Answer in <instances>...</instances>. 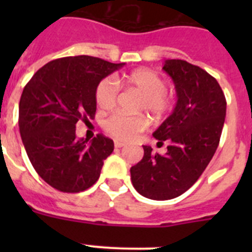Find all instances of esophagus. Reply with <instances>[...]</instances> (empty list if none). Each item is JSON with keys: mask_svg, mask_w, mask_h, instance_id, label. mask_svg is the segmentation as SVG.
<instances>
[{"mask_svg": "<svg viewBox=\"0 0 252 252\" xmlns=\"http://www.w3.org/2000/svg\"><path fill=\"white\" fill-rule=\"evenodd\" d=\"M125 142L119 141V140H115V148H124Z\"/></svg>", "mask_w": 252, "mask_h": 252, "instance_id": "obj_1", "label": "esophagus"}]
</instances>
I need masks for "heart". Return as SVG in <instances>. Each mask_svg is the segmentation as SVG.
<instances>
[{
    "mask_svg": "<svg viewBox=\"0 0 252 252\" xmlns=\"http://www.w3.org/2000/svg\"><path fill=\"white\" fill-rule=\"evenodd\" d=\"M125 86L135 88L142 94L139 110L148 111L151 115L160 117L170 112L173 98L166 93L165 79L151 69H136L122 79ZM117 97V88L108 78L98 82L94 90V99L101 108H111ZM146 126L142 116H130L124 112H115L103 122L104 130L120 140H131L141 132Z\"/></svg>",
    "mask_w": 252,
    "mask_h": 252,
    "instance_id": "obj_1",
    "label": "heart"
}]
</instances>
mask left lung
Returning <instances> with one entry per match:
<instances>
[{
  "mask_svg": "<svg viewBox=\"0 0 252 252\" xmlns=\"http://www.w3.org/2000/svg\"><path fill=\"white\" fill-rule=\"evenodd\" d=\"M162 69L178 99L153 136L168 141V151L154 155L144 145V158L130 169L133 188L154 201L179 197L197 182L217 150L226 117L223 92L206 70L180 59L165 60Z\"/></svg>",
  "mask_w": 252,
  "mask_h": 252,
  "instance_id": "8db88e82",
  "label": "left lung"
}]
</instances>
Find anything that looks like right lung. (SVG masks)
<instances>
[{"label":"right lung","instance_id":"1","mask_svg":"<svg viewBox=\"0 0 252 252\" xmlns=\"http://www.w3.org/2000/svg\"><path fill=\"white\" fill-rule=\"evenodd\" d=\"M124 65L88 55L60 58L40 68L22 91V144L37 174L53 188L79 193L98 180L113 141L101 133L90 142L78 140L75 126L94 117L98 82Z\"/></svg>","mask_w":252,"mask_h":252}]
</instances>
